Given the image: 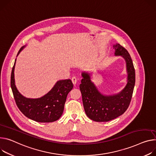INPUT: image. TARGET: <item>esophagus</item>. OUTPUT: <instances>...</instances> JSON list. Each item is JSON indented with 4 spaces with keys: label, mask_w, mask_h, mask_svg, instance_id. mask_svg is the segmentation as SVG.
Segmentation results:
<instances>
[{
    "label": "esophagus",
    "mask_w": 156,
    "mask_h": 156,
    "mask_svg": "<svg viewBox=\"0 0 156 156\" xmlns=\"http://www.w3.org/2000/svg\"><path fill=\"white\" fill-rule=\"evenodd\" d=\"M72 81L73 84H74V86H75L76 84V82H77V79H76V78L75 76H73V77L72 78Z\"/></svg>",
    "instance_id": "esophagus-1"
}]
</instances>
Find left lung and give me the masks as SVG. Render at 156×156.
<instances>
[{"mask_svg":"<svg viewBox=\"0 0 156 156\" xmlns=\"http://www.w3.org/2000/svg\"><path fill=\"white\" fill-rule=\"evenodd\" d=\"M115 56L124 59L127 73V84L118 93L105 95L91 80V73L83 72L80 84L83 104L87 116L96 122H107L122 115L128 108L135 84V69L131 56L119 44L113 45Z\"/></svg>","mask_w":156,"mask_h":156,"instance_id":"1","label":"left lung"}]
</instances>
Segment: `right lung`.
I'll return each instance as SVG.
<instances>
[{"label": "right lung", "instance_id": "obj_1", "mask_svg": "<svg viewBox=\"0 0 156 156\" xmlns=\"http://www.w3.org/2000/svg\"><path fill=\"white\" fill-rule=\"evenodd\" d=\"M25 47L23 46L18 52ZM16 59L12 69L10 86L17 107L23 114L32 120L39 122H51L58 120L63 114L68 93L73 88L71 80H62L55 83L46 94L38 98H27L17 90L14 78Z\"/></svg>", "mask_w": 156, "mask_h": 156}]
</instances>
